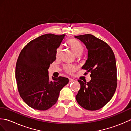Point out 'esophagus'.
I'll list each match as a JSON object with an SVG mask.
<instances>
[{"label": "esophagus", "instance_id": "34e87169", "mask_svg": "<svg viewBox=\"0 0 131 131\" xmlns=\"http://www.w3.org/2000/svg\"><path fill=\"white\" fill-rule=\"evenodd\" d=\"M75 80L73 79H71V78H69V82H74Z\"/></svg>", "mask_w": 131, "mask_h": 131}]
</instances>
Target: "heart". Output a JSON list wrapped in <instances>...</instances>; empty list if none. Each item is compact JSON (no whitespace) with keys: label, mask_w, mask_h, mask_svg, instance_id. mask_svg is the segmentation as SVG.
<instances>
[{"label":"heart","mask_w":131,"mask_h":131,"mask_svg":"<svg viewBox=\"0 0 131 131\" xmlns=\"http://www.w3.org/2000/svg\"><path fill=\"white\" fill-rule=\"evenodd\" d=\"M68 44L72 50L74 52L76 56H81L84 52V47L82 44L75 39H71L68 41ZM62 52V47H59L57 49L56 57H59ZM65 72L69 74H72L76 69V67L71 64H67L64 66Z\"/></svg>","instance_id":"obj_1"}]
</instances>
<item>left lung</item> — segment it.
<instances>
[{
    "instance_id": "obj_1",
    "label": "left lung",
    "mask_w": 131,
    "mask_h": 131,
    "mask_svg": "<svg viewBox=\"0 0 131 131\" xmlns=\"http://www.w3.org/2000/svg\"><path fill=\"white\" fill-rule=\"evenodd\" d=\"M88 50V58L82 68L91 72V81L83 82L75 98L85 110L95 111L106 105L115 93L117 85L116 58L112 49L104 41L90 34L75 36ZM87 73H85L87 74Z\"/></svg>"
}]
</instances>
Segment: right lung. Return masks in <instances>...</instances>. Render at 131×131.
<instances>
[{
    "instance_id": "add662e5",
    "label": "right lung",
    "mask_w": 131,
    "mask_h": 131,
    "mask_svg": "<svg viewBox=\"0 0 131 131\" xmlns=\"http://www.w3.org/2000/svg\"><path fill=\"white\" fill-rule=\"evenodd\" d=\"M66 34L42 35L29 42L21 50L16 64L15 78L21 98L30 107L46 111L54 105L67 78L52 77L48 71L56 58L57 49Z\"/></svg>"
}]
</instances>
